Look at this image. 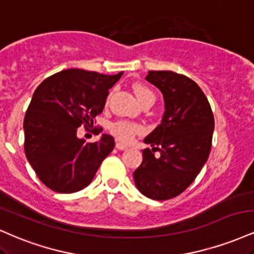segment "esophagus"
<instances>
[{"mask_svg": "<svg viewBox=\"0 0 254 254\" xmlns=\"http://www.w3.org/2000/svg\"><path fill=\"white\" fill-rule=\"evenodd\" d=\"M116 148L118 149V150H127V146L125 145V144H123V143H116Z\"/></svg>", "mask_w": 254, "mask_h": 254, "instance_id": "obj_1", "label": "esophagus"}]
</instances>
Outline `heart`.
Returning <instances> with one entry per match:
<instances>
[{
  "mask_svg": "<svg viewBox=\"0 0 254 254\" xmlns=\"http://www.w3.org/2000/svg\"><path fill=\"white\" fill-rule=\"evenodd\" d=\"M133 92H135L138 102L142 104L148 100H152L155 102V94L152 93L150 88H148L142 84H135L133 85ZM112 133L117 137L118 139L123 140V142H129L132 139V137L138 133L140 131V127L138 124L131 123L127 121H118L112 124L111 127Z\"/></svg>",
  "mask_w": 254,
  "mask_h": 254,
  "instance_id": "heart-1",
  "label": "heart"
}]
</instances>
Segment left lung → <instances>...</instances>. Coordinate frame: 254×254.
Here are the masks:
<instances>
[{
	"mask_svg": "<svg viewBox=\"0 0 254 254\" xmlns=\"http://www.w3.org/2000/svg\"><path fill=\"white\" fill-rule=\"evenodd\" d=\"M145 79L163 94L161 124L144 138L161 156L156 159L153 151L144 149L133 180L146 197L169 200L186 190L208 160L214 117L202 90L186 75L149 71Z\"/></svg>",
	"mask_w": 254,
	"mask_h": 254,
	"instance_id": "obj_1",
	"label": "left lung"
}]
</instances>
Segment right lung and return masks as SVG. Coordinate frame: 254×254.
Here are the masks:
<instances>
[{"mask_svg":"<svg viewBox=\"0 0 254 254\" xmlns=\"http://www.w3.org/2000/svg\"><path fill=\"white\" fill-rule=\"evenodd\" d=\"M115 75L69 68L45 79L33 94L23 121L24 152L40 181L58 193H74L90 185L114 150L115 139L94 143L78 138L81 124H93L103 112Z\"/></svg>","mask_w":254,"mask_h":254,"instance_id":"obj_1","label":"right lung"}]
</instances>
